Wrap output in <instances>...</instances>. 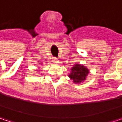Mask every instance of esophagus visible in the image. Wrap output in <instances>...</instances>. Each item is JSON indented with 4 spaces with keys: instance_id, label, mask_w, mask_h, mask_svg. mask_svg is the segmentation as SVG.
<instances>
[{
    "instance_id": "esophagus-1",
    "label": "esophagus",
    "mask_w": 122,
    "mask_h": 122,
    "mask_svg": "<svg viewBox=\"0 0 122 122\" xmlns=\"http://www.w3.org/2000/svg\"><path fill=\"white\" fill-rule=\"evenodd\" d=\"M52 62L54 63V64H57L59 61V60L57 59H56V58H54L53 59V60H52Z\"/></svg>"
}]
</instances>
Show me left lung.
Listing matches in <instances>:
<instances>
[{
    "mask_svg": "<svg viewBox=\"0 0 122 122\" xmlns=\"http://www.w3.org/2000/svg\"><path fill=\"white\" fill-rule=\"evenodd\" d=\"M90 71L86 66L80 63H77L71 68L68 77L74 83L80 84L85 81Z\"/></svg>",
    "mask_w": 122,
    "mask_h": 122,
    "instance_id": "1",
    "label": "left lung"
}]
</instances>
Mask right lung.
<instances>
[{"instance_id": "right-lung-1", "label": "right lung", "mask_w": 122, "mask_h": 122, "mask_svg": "<svg viewBox=\"0 0 122 122\" xmlns=\"http://www.w3.org/2000/svg\"><path fill=\"white\" fill-rule=\"evenodd\" d=\"M39 71H38V72H39Z\"/></svg>"}]
</instances>
